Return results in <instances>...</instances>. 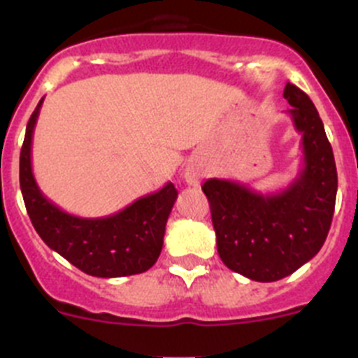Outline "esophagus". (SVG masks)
Segmentation results:
<instances>
[{"mask_svg": "<svg viewBox=\"0 0 358 358\" xmlns=\"http://www.w3.org/2000/svg\"><path fill=\"white\" fill-rule=\"evenodd\" d=\"M202 176H204V170L199 169V166H195V164L188 166V169H186V173H185L186 182H188V185H192V186L199 185V181H201Z\"/></svg>", "mask_w": 358, "mask_h": 358, "instance_id": "obj_1", "label": "esophagus"}]
</instances>
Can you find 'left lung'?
Here are the masks:
<instances>
[{
	"mask_svg": "<svg viewBox=\"0 0 358 358\" xmlns=\"http://www.w3.org/2000/svg\"><path fill=\"white\" fill-rule=\"evenodd\" d=\"M283 96L294 127L303 134V169L296 179L278 194H258L227 179L202 185L220 260L262 283L289 276L317 255L330 231L337 195L334 150L317 109L294 84L285 85Z\"/></svg>",
	"mask_w": 358,
	"mask_h": 358,
	"instance_id": "1",
	"label": "left lung"
}]
</instances>
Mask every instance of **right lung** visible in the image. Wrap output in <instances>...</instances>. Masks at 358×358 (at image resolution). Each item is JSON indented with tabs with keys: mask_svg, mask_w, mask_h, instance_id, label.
<instances>
[{
	"mask_svg": "<svg viewBox=\"0 0 358 358\" xmlns=\"http://www.w3.org/2000/svg\"><path fill=\"white\" fill-rule=\"evenodd\" d=\"M41 106L43 100L28 120L19 156V185L28 217L43 242L90 276L120 278L148 271L163 249L164 227L177 199L176 186L166 182L109 217L66 213L44 197L31 172V138Z\"/></svg>",
	"mask_w": 358,
	"mask_h": 358,
	"instance_id": "add662e5",
	"label": "right lung"
}]
</instances>
